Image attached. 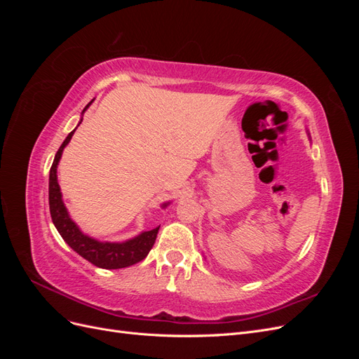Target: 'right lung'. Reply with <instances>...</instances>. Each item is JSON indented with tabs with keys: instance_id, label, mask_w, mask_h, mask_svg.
Instances as JSON below:
<instances>
[{
	"instance_id": "right-lung-1",
	"label": "right lung",
	"mask_w": 359,
	"mask_h": 359,
	"mask_svg": "<svg viewBox=\"0 0 359 359\" xmlns=\"http://www.w3.org/2000/svg\"><path fill=\"white\" fill-rule=\"evenodd\" d=\"M91 103H93V100L85 106L82 114L88 109ZM81 123H82V118H81L79 124ZM76 128L73 130V132L69 133L66 140H64L62 145L57 151L55 158H53L52 168L49 172V210H50L52 222H53V224H55L60 235L62 236V240L66 241L76 253L81 255L83 259L88 260V262H91L93 265L103 268V269H119V268L135 265L148 256L149 250L153 248V245L156 243L160 226L156 227V229H153V231L140 232L137 236L130 238V240L123 241V243L99 241L93 236L85 235L79 229V226L72 220L66 205H64V202H62V193H61L58 177H57V168H58V163L61 160L62 151L69 145L73 133L76 132ZM169 203L170 202L163 203L161 208H166Z\"/></svg>"
}]
</instances>
